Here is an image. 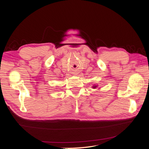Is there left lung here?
<instances>
[{"label": "left lung", "mask_w": 149, "mask_h": 149, "mask_svg": "<svg viewBox=\"0 0 149 149\" xmlns=\"http://www.w3.org/2000/svg\"><path fill=\"white\" fill-rule=\"evenodd\" d=\"M97 86H98V85H93V86H92V88H93V89H95V88H96L97 87Z\"/></svg>", "instance_id": "left-lung-1"}]
</instances>
